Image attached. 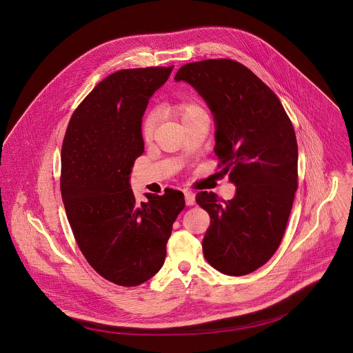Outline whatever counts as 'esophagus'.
Wrapping results in <instances>:
<instances>
[{
	"instance_id": "1",
	"label": "esophagus",
	"mask_w": 353,
	"mask_h": 353,
	"mask_svg": "<svg viewBox=\"0 0 353 353\" xmlns=\"http://www.w3.org/2000/svg\"><path fill=\"white\" fill-rule=\"evenodd\" d=\"M185 201L188 206H192L196 203V194L192 192H185Z\"/></svg>"
}]
</instances>
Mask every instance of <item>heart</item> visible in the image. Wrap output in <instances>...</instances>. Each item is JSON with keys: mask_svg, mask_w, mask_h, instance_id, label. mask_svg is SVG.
<instances>
[{"mask_svg": "<svg viewBox=\"0 0 353 353\" xmlns=\"http://www.w3.org/2000/svg\"><path fill=\"white\" fill-rule=\"evenodd\" d=\"M168 111L171 114H174L176 118H179V121L182 123H185L186 121L205 114V110L202 108L201 104L199 101H183L174 103L171 105H168ZM156 126V115L154 114H147L143 123H141V133L144 140H151L153 136V130Z\"/></svg>", "mask_w": 353, "mask_h": 353, "instance_id": "heart-1", "label": "heart"}]
</instances>
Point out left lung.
Masks as SVG:
<instances>
[{"instance_id":"obj_1","label":"left lung","mask_w":353,"mask_h":353,"mask_svg":"<svg viewBox=\"0 0 353 353\" xmlns=\"http://www.w3.org/2000/svg\"><path fill=\"white\" fill-rule=\"evenodd\" d=\"M175 81L192 85L214 121V153L236 186L232 200L201 192L196 201L210 216L202 241L205 259L228 276L266 263L283 239L298 189V143L274 92L232 59L183 65Z\"/></svg>"}]
</instances>
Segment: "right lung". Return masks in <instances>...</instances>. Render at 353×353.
Returning <instances> with one entry per match:
<instances>
[{"instance_id":"right-lung-1","label":"right lung","mask_w":353,"mask_h":353,"mask_svg":"<svg viewBox=\"0 0 353 353\" xmlns=\"http://www.w3.org/2000/svg\"><path fill=\"white\" fill-rule=\"evenodd\" d=\"M174 66L107 76L73 112L61 151V193L76 242L105 280L136 287L163 266L185 196L167 189L136 201L133 164L144 152L143 115Z\"/></svg>"}]
</instances>
